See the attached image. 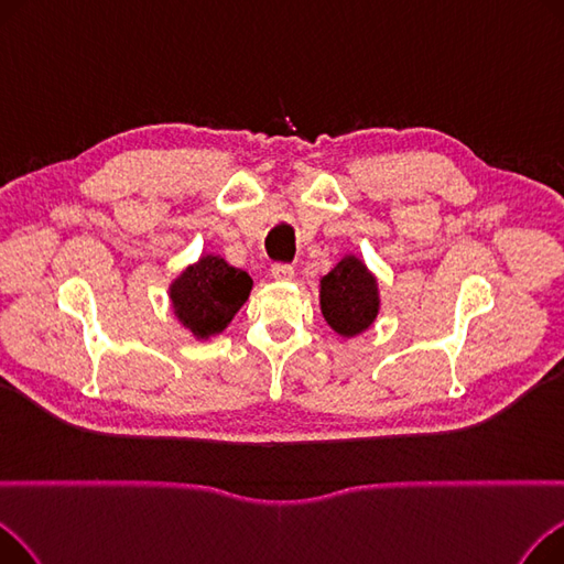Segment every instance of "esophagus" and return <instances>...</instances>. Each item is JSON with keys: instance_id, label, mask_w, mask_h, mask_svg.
I'll list each match as a JSON object with an SVG mask.
<instances>
[{"instance_id": "obj_1", "label": "esophagus", "mask_w": 564, "mask_h": 564, "mask_svg": "<svg viewBox=\"0 0 564 564\" xmlns=\"http://www.w3.org/2000/svg\"><path fill=\"white\" fill-rule=\"evenodd\" d=\"M272 279L274 281H292L294 279V270L290 264H272Z\"/></svg>"}]
</instances>
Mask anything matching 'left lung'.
<instances>
[{
	"mask_svg": "<svg viewBox=\"0 0 564 564\" xmlns=\"http://www.w3.org/2000/svg\"><path fill=\"white\" fill-rule=\"evenodd\" d=\"M381 308L379 281L357 253H345L334 270L319 279V311L340 338L366 334Z\"/></svg>",
	"mask_w": 564,
	"mask_h": 564,
	"instance_id": "1",
	"label": "left lung"
}]
</instances>
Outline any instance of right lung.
Masks as SVG:
<instances>
[{"label": "right lung", "instance_id": "add662e5", "mask_svg": "<svg viewBox=\"0 0 564 564\" xmlns=\"http://www.w3.org/2000/svg\"><path fill=\"white\" fill-rule=\"evenodd\" d=\"M251 288V276L240 267L228 264L221 256L203 253L169 283V302L181 327L196 340H210L228 329L247 304Z\"/></svg>", "mask_w": 564, "mask_h": 564}]
</instances>
